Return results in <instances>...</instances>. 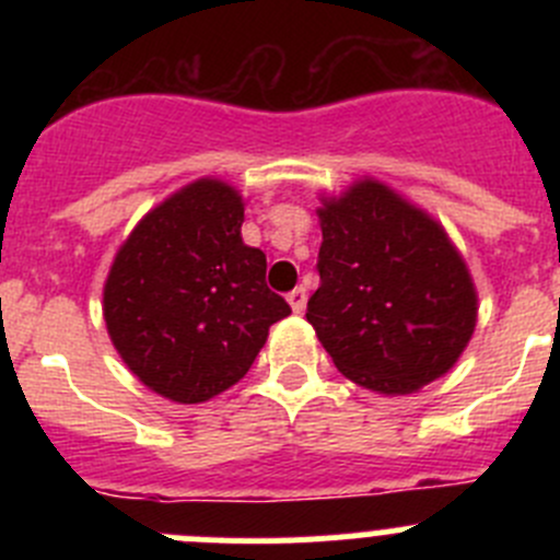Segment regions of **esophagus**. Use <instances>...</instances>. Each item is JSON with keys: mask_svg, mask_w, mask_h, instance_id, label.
Instances as JSON below:
<instances>
[{"mask_svg": "<svg viewBox=\"0 0 560 560\" xmlns=\"http://www.w3.org/2000/svg\"><path fill=\"white\" fill-rule=\"evenodd\" d=\"M287 301H290L292 312L301 314L303 308H306V290H303V287H295V290H292L290 295H287Z\"/></svg>", "mask_w": 560, "mask_h": 560, "instance_id": "34e87169", "label": "esophagus"}]
</instances>
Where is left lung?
Segmentation results:
<instances>
[{"label":"left lung","mask_w":560,"mask_h":560,"mask_svg":"<svg viewBox=\"0 0 560 560\" xmlns=\"http://www.w3.org/2000/svg\"><path fill=\"white\" fill-rule=\"evenodd\" d=\"M319 200V290L306 319L325 352L371 393L436 382L471 341L479 308L447 230L371 175Z\"/></svg>","instance_id":"1"}]
</instances>
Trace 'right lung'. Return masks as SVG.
Returning a JSON list of instances; mask_svg holds the SVG:
<instances>
[{
	"instance_id": "1",
	"label": "right lung",
	"mask_w": 560,
	"mask_h": 560,
	"mask_svg": "<svg viewBox=\"0 0 560 560\" xmlns=\"http://www.w3.org/2000/svg\"><path fill=\"white\" fill-rule=\"evenodd\" d=\"M244 206L228 180H191L135 224L107 270L103 316L118 358L175 404L244 380L290 314L265 284V254L241 238Z\"/></svg>"
}]
</instances>
